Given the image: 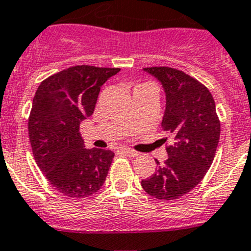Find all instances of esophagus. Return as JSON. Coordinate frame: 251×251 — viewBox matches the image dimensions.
I'll list each match as a JSON object with an SVG mask.
<instances>
[{
  "label": "esophagus",
  "instance_id": "1",
  "mask_svg": "<svg viewBox=\"0 0 251 251\" xmlns=\"http://www.w3.org/2000/svg\"><path fill=\"white\" fill-rule=\"evenodd\" d=\"M120 151L121 153L126 154V155H128V156H137L138 155L137 151H132V149H130V148H120Z\"/></svg>",
  "mask_w": 251,
  "mask_h": 251
}]
</instances>
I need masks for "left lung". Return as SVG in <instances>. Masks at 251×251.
Returning a JSON list of instances; mask_svg holds the SVG:
<instances>
[{"label": "left lung", "instance_id": "left-lung-1", "mask_svg": "<svg viewBox=\"0 0 251 251\" xmlns=\"http://www.w3.org/2000/svg\"><path fill=\"white\" fill-rule=\"evenodd\" d=\"M165 92L161 128L174 144L166 148L168 160H155V173L141 184L149 196L173 201L191 192L211 166L220 140V121L211 93L198 80L168 67L144 68Z\"/></svg>", "mask_w": 251, "mask_h": 251}]
</instances>
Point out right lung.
Returning a JSON list of instances; mask_svg holds the SVG:
<instances>
[{
  "label": "right lung",
  "mask_w": 251,
  "mask_h": 251,
  "mask_svg": "<svg viewBox=\"0 0 251 251\" xmlns=\"http://www.w3.org/2000/svg\"><path fill=\"white\" fill-rule=\"evenodd\" d=\"M119 68L75 67L40 83L29 116L32 154L50 183L64 196L85 198L100 189L114 153L87 149L80 124L95 110L100 87Z\"/></svg>",
  "instance_id": "obj_1"
}]
</instances>
